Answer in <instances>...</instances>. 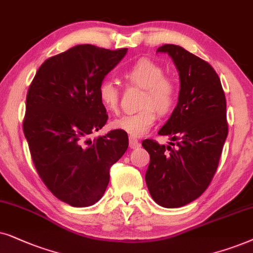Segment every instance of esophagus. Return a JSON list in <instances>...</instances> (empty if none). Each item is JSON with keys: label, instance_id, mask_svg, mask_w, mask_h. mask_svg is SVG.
Listing matches in <instances>:
<instances>
[{"label": "esophagus", "instance_id": "1", "mask_svg": "<svg viewBox=\"0 0 253 253\" xmlns=\"http://www.w3.org/2000/svg\"><path fill=\"white\" fill-rule=\"evenodd\" d=\"M141 146V143L139 142V140L135 139V137H129V147L132 149H135V148H139Z\"/></svg>", "mask_w": 253, "mask_h": 253}]
</instances>
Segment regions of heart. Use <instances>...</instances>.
<instances>
[{
  "label": "heart",
  "mask_w": 253,
  "mask_h": 253,
  "mask_svg": "<svg viewBox=\"0 0 253 253\" xmlns=\"http://www.w3.org/2000/svg\"><path fill=\"white\" fill-rule=\"evenodd\" d=\"M125 79L132 85L144 89L139 112L124 114L111 123L114 129L123 130L130 137L143 136L156 123L157 114L169 113L178 99V85L172 77L164 75V68L153 60L143 58L125 72ZM98 98L110 112L119 109L120 91L112 81L104 80L98 86Z\"/></svg>",
  "instance_id": "obj_1"
}]
</instances>
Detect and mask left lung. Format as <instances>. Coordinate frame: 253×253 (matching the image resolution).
<instances>
[{"mask_svg":"<svg viewBox=\"0 0 253 253\" xmlns=\"http://www.w3.org/2000/svg\"><path fill=\"white\" fill-rule=\"evenodd\" d=\"M157 52L172 58L180 79L177 106L158 134L171 137L177 147L146 139L150 155L146 183L162 207L185 206L210 186L228 135L227 102L220 77L205 60L177 45H163Z\"/></svg>","mask_w":253,"mask_h":253,"instance_id":"1","label":"left lung"}]
</instances>
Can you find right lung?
Wrapping results in <instances>:
<instances>
[{
    "label": "right lung",
    "mask_w": 253,
    "mask_h": 253,
    "mask_svg": "<svg viewBox=\"0 0 253 253\" xmlns=\"http://www.w3.org/2000/svg\"><path fill=\"white\" fill-rule=\"evenodd\" d=\"M127 53L77 45L39 67L26 95L23 130L37 172L59 200L87 207L103 197L110 169L128 148L123 130L92 141L109 116L98 86Z\"/></svg>",
    "instance_id": "add662e5"
}]
</instances>
